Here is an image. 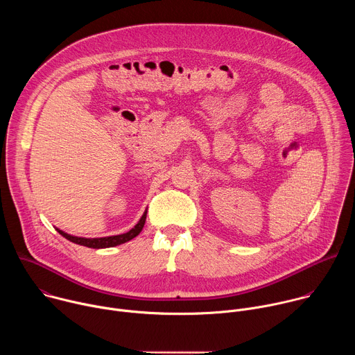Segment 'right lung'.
Wrapping results in <instances>:
<instances>
[{"label":"right lung","mask_w":355,"mask_h":355,"mask_svg":"<svg viewBox=\"0 0 355 355\" xmlns=\"http://www.w3.org/2000/svg\"><path fill=\"white\" fill-rule=\"evenodd\" d=\"M146 214H143V216L140 218V220L137 222V225L130 229L128 233H123V234H118V236H108V237H99V239H85V237H76V236H71V234H67L62 230L58 229V232L66 237L67 240L76 243V244H80V245H85V247H89V248H105V247H114V245H119L122 243H126L129 240H132L133 237H136L143 226H144V222H146Z\"/></svg>","instance_id":"add662e5"}]
</instances>
